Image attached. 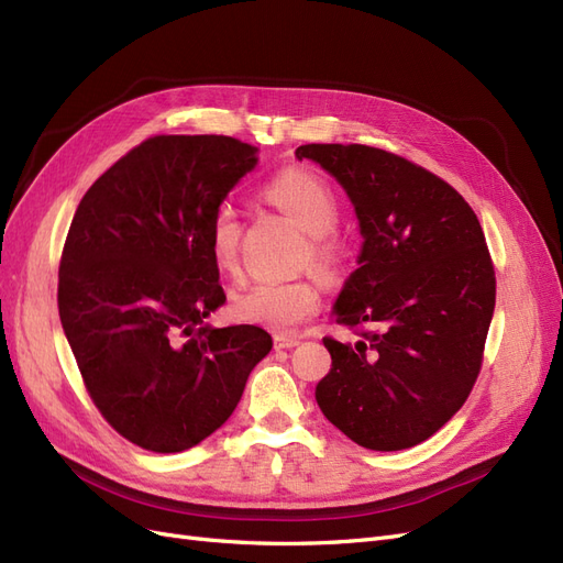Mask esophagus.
<instances>
[{"instance_id":"obj_1","label":"esophagus","mask_w":563,"mask_h":563,"mask_svg":"<svg viewBox=\"0 0 563 563\" xmlns=\"http://www.w3.org/2000/svg\"><path fill=\"white\" fill-rule=\"evenodd\" d=\"M296 345H300L298 335H284V333L275 335V350H291Z\"/></svg>"}]
</instances>
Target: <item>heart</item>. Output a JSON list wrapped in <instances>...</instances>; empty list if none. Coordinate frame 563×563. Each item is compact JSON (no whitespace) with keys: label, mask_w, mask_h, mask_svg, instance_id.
<instances>
[{"label":"heart","mask_w":563,"mask_h":563,"mask_svg":"<svg viewBox=\"0 0 563 563\" xmlns=\"http://www.w3.org/2000/svg\"><path fill=\"white\" fill-rule=\"evenodd\" d=\"M265 199L310 234L308 263L323 279H335L345 263V246L331 232L340 218V203L331 187L308 168H286L265 185ZM207 240L216 265L236 272L242 218L232 203H218L209 220ZM319 305V288L310 279L255 282L234 296L232 314L244 323L288 333L314 317Z\"/></svg>","instance_id":"obj_1"}]
</instances>
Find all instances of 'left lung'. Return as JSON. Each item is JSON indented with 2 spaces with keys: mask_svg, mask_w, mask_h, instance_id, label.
<instances>
[{
  "mask_svg": "<svg viewBox=\"0 0 563 563\" xmlns=\"http://www.w3.org/2000/svg\"><path fill=\"white\" fill-rule=\"evenodd\" d=\"M347 192L364 244L333 314L373 327L323 338L331 371L317 404L354 444L401 451L460 411L482 368L496 272L470 203L439 176L368 145H300Z\"/></svg>",
  "mask_w": 563,
  "mask_h": 563,
  "instance_id": "1",
  "label": "left lung"
}]
</instances>
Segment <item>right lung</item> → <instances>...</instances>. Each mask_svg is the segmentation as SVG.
Instances as JSON below:
<instances>
[{
    "instance_id": "right-lung-1",
    "label": "right lung",
    "mask_w": 563,
    "mask_h": 563,
    "mask_svg": "<svg viewBox=\"0 0 563 563\" xmlns=\"http://www.w3.org/2000/svg\"><path fill=\"white\" fill-rule=\"evenodd\" d=\"M258 164L230 135H155L84 195L58 312L93 404L131 444L180 453L213 434L272 350L261 327L213 329L225 302L207 228Z\"/></svg>"
}]
</instances>
